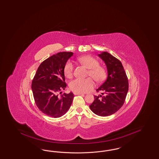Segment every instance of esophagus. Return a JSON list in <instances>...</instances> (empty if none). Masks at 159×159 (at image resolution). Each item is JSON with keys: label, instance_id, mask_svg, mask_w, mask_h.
<instances>
[{"label": "esophagus", "instance_id": "esophagus-1", "mask_svg": "<svg viewBox=\"0 0 159 159\" xmlns=\"http://www.w3.org/2000/svg\"><path fill=\"white\" fill-rule=\"evenodd\" d=\"M73 93H74L75 95H82V94H83V93H79V92H75Z\"/></svg>", "mask_w": 159, "mask_h": 159}]
</instances>
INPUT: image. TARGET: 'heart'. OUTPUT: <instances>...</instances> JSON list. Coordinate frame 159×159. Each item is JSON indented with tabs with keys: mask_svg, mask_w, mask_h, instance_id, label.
I'll list each match as a JSON object with an SVG mask.
<instances>
[{
	"mask_svg": "<svg viewBox=\"0 0 159 159\" xmlns=\"http://www.w3.org/2000/svg\"><path fill=\"white\" fill-rule=\"evenodd\" d=\"M79 61L83 65L89 69L88 76H92L98 82L103 81L106 78V71L104 69L99 66L98 60L90 56H84L79 58ZM74 63L71 60H68L64 66V73L67 77H71L74 71ZM95 86L93 79L89 77L86 79L77 78L69 83V87L74 92L84 93L92 89Z\"/></svg>",
	"mask_w": 159,
	"mask_h": 159,
	"instance_id": "obj_1",
	"label": "heart"
}]
</instances>
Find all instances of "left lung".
<instances>
[{
    "label": "left lung",
    "mask_w": 159,
    "mask_h": 159,
    "mask_svg": "<svg viewBox=\"0 0 159 159\" xmlns=\"http://www.w3.org/2000/svg\"><path fill=\"white\" fill-rule=\"evenodd\" d=\"M107 67V77L98 89L104 93L94 96L89 106L93 113L100 116L114 114L124 104L129 90V82L120 61L107 52L98 55Z\"/></svg>",
    "instance_id": "left-lung-1"
}]
</instances>
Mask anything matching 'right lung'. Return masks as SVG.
<instances>
[{
    "label": "right lung",
    "instance_id": "1",
    "mask_svg": "<svg viewBox=\"0 0 159 159\" xmlns=\"http://www.w3.org/2000/svg\"><path fill=\"white\" fill-rule=\"evenodd\" d=\"M72 52H60L50 56L39 66L32 82V90L39 109L50 117L64 115L70 107L74 94L59 93L66 87L64 66ZM61 93V92H60Z\"/></svg>",
    "mask_w": 159,
    "mask_h": 159
}]
</instances>
